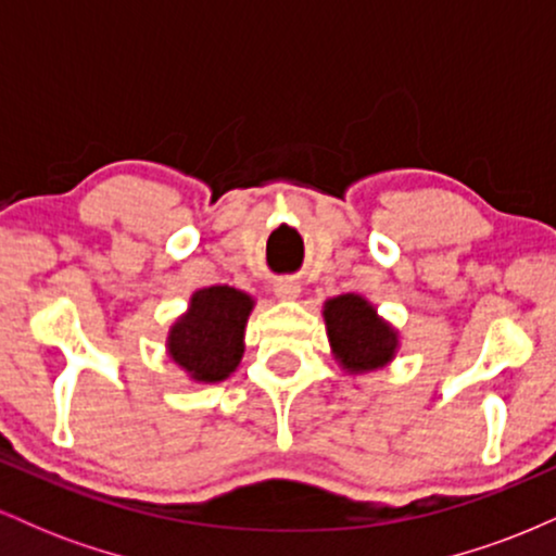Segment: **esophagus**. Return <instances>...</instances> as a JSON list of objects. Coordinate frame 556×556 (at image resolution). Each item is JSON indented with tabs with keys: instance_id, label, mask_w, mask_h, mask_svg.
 Instances as JSON below:
<instances>
[{
	"instance_id": "esophagus-1",
	"label": "esophagus",
	"mask_w": 556,
	"mask_h": 556,
	"mask_svg": "<svg viewBox=\"0 0 556 556\" xmlns=\"http://www.w3.org/2000/svg\"><path fill=\"white\" fill-rule=\"evenodd\" d=\"M274 295L279 300H295L300 295V285L292 282V279H279V282L274 285Z\"/></svg>"
}]
</instances>
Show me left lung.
<instances>
[{
    "mask_svg": "<svg viewBox=\"0 0 556 556\" xmlns=\"http://www.w3.org/2000/svg\"><path fill=\"white\" fill-rule=\"evenodd\" d=\"M324 321L334 361L348 374H366L392 363L400 334L366 298L348 292L324 303Z\"/></svg>",
    "mask_w": 556,
    "mask_h": 556,
    "instance_id": "obj_1",
    "label": "left lung"
}]
</instances>
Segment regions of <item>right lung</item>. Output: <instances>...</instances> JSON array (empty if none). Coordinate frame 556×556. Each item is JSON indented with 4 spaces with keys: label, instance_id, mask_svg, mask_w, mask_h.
<instances>
[{
    "label": "right lung",
    "instance_id": "obj_1",
    "mask_svg": "<svg viewBox=\"0 0 556 556\" xmlns=\"http://www.w3.org/2000/svg\"><path fill=\"white\" fill-rule=\"evenodd\" d=\"M251 311L253 298L235 287L214 285L193 292L188 311L169 329V358L193 381H225L240 366Z\"/></svg>",
    "mask_w": 556,
    "mask_h": 556
}]
</instances>
